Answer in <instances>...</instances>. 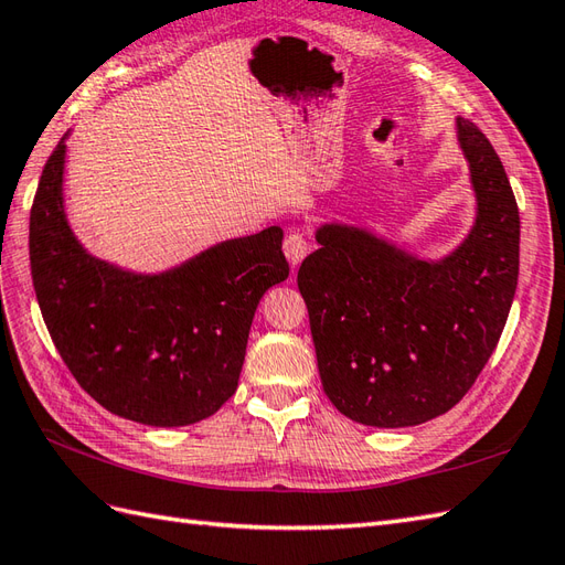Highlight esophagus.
Returning <instances> with one entry per match:
<instances>
[{"label": "esophagus", "mask_w": 565, "mask_h": 565, "mask_svg": "<svg viewBox=\"0 0 565 565\" xmlns=\"http://www.w3.org/2000/svg\"><path fill=\"white\" fill-rule=\"evenodd\" d=\"M284 255L288 263H291L294 267H298L302 259H306L308 255V241L302 234H298V231H288L286 238H284Z\"/></svg>", "instance_id": "1"}]
</instances>
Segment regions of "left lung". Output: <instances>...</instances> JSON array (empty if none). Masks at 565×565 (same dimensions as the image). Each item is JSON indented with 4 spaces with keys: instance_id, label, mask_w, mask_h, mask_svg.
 Here are the masks:
<instances>
[{
    "instance_id": "1",
    "label": "left lung",
    "mask_w": 565,
    "mask_h": 565,
    "mask_svg": "<svg viewBox=\"0 0 565 565\" xmlns=\"http://www.w3.org/2000/svg\"><path fill=\"white\" fill-rule=\"evenodd\" d=\"M477 220L439 263L363 228L324 224L298 288L324 394L370 427H413L451 411L487 365L518 286L520 216L497 150L458 119Z\"/></svg>"
}]
</instances>
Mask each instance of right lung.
Segmentation results:
<instances>
[{
  "instance_id": "1",
  "label": "right lung",
  "mask_w": 565,
  "mask_h": 565,
  "mask_svg": "<svg viewBox=\"0 0 565 565\" xmlns=\"http://www.w3.org/2000/svg\"><path fill=\"white\" fill-rule=\"evenodd\" d=\"M64 138L31 210V274L50 337L99 406L152 427L205 420L236 394L259 298L288 277L284 231L214 245L145 277L103 263L71 234Z\"/></svg>"
}]
</instances>
